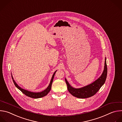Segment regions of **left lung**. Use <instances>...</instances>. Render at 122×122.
I'll use <instances>...</instances> for the list:
<instances>
[{
	"instance_id": "8db88e82",
	"label": "left lung",
	"mask_w": 122,
	"mask_h": 122,
	"mask_svg": "<svg viewBox=\"0 0 122 122\" xmlns=\"http://www.w3.org/2000/svg\"><path fill=\"white\" fill-rule=\"evenodd\" d=\"M107 75V66L106 63V59H105L104 70L101 76L92 83L82 87L81 88H76L72 87L65 78V82L67 86V89L69 92L76 98L85 99L89 98L94 96L98 92L101 87L105 82Z\"/></svg>"
}]
</instances>
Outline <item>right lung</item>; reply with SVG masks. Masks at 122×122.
<instances>
[{
    "instance_id": "obj_1",
    "label": "right lung",
    "mask_w": 122,
    "mask_h": 122,
    "mask_svg": "<svg viewBox=\"0 0 122 122\" xmlns=\"http://www.w3.org/2000/svg\"><path fill=\"white\" fill-rule=\"evenodd\" d=\"M57 71H56L53 74V76H52V77L51 78V82H50V85H48V86H47V87L44 90V91H42V92H31V91H28V90H26L25 89H24L22 88H21L20 86H19L17 84V83L15 82V81H14L13 78V76H12V74H11V77H12V79L13 80V82L15 85V86H16V87L18 88L24 94H25V95H26L27 96L29 97H30V98H34V99H38V98H42V97L46 96L48 93V92H49L50 91V90H51V86H52V83L53 82V79H54V76H55V73Z\"/></svg>"
}]
</instances>
